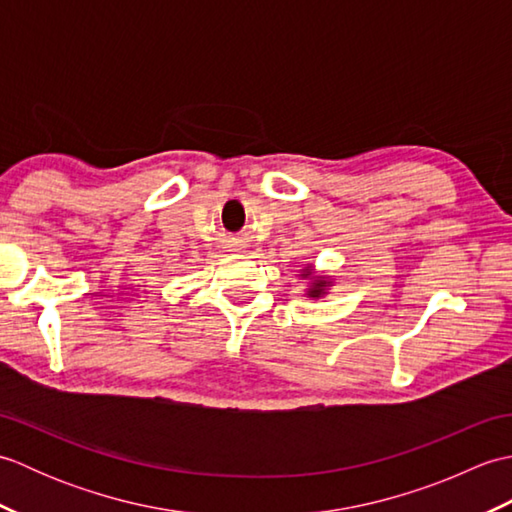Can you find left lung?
Listing matches in <instances>:
<instances>
[{"mask_svg": "<svg viewBox=\"0 0 512 512\" xmlns=\"http://www.w3.org/2000/svg\"><path fill=\"white\" fill-rule=\"evenodd\" d=\"M306 275H310V270H306ZM306 275H303V277H306ZM325 286H328V281L317 279V284H312V288L308 290V292H310V297H321V295H323V290H325Z\"/></svg>", "mask_w": 512, "mask_h": 512, "instance_id": "8db88e82", "label": "left lung"}]
</instances>
